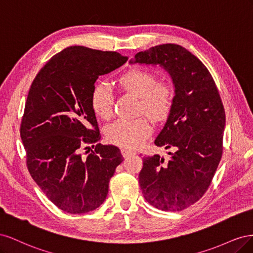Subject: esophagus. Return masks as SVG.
Masks as SVG:
<instances>
[{
    "mask_svg": "<svg viewBox=\"0 0 253 253\" xmlns=\"http://www.w3.org/2000/svg\"><path fill=\"white\" fill-rule=\"evenodd\" d=\"M121 153H122V155H124V157H128V156L136 154V151H133L131 149H126V148H122Z\"/></svg>",
    "mask_w": 253,
    "mask_h": 253,
    "instance_id": "obj_1",
    "label": "esophagus"
}]
</instances>
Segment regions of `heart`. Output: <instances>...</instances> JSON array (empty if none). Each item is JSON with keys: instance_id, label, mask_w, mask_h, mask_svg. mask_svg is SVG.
Masks as SVG:
<instances>
[{"instance_id": "obj_1", "label": "heart", "mask_w": 253, "mask_h": 253, "mask_svg": "<svg viewBox=\"0 0 253 253\" xmlns=\"http://www.w3.org/2000/svg\"><path fill=\"white\" fill-rule=\"evenodd\" d=\"M118 83L125 89L140 98V112L154 120H163L170 113L174 102V89L168 83L158 82L156 76L141 68H133L122 74ZM114 95L109 83H96L90 95L94 113L109 119L113 113ZM152 132L147 119H119L106 128V138L125 148H137Z\"/></svg>"}]
</instances>
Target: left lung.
<instances>
[{"mask_svg": "<svg viewBox=\"0 0 253 253\" xmlns=\"http://www.w3.org/2000/svg\"><path fill=\"white\" fill-rule=\"evenodd\" d=\"M129 63L159 64L173 80L174 102L155 144L175 152L169 160L143 157L139 186L153 207L181 211L206 193L223 155L226 115L218 89L202 61L177 44L139 51Z\"/></svg>", "mask_w": 253, "mask_h": 253, "instance_id": "left-lung-1", "label": "left lung"}]
</instances>
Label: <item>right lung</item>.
<instances>
[{
  "label": "right lung",
  "mask_w": 253,
  "mask_h": 253,
  "mask_svg": "<svg viewBox=\"0 0 253 253\" xmlns=\"http://www.w3.org/2000/svg\"><path fill=\"white\" fill-rule=\"evenodd\" d=\"M126 60L116 51L70 46L47 61L29 88L20 127L27 169L64 212L86 213L101 206L124 162L117 147L97 143L101 136L90 95L99 76ZM83 146L89 149L86 157L81 155Z\"/></svg>",
  "instance_id": "obj_1"
}]
</instances>
